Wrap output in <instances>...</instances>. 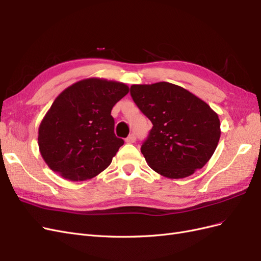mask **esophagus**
<instances>
[{
  "mask_svg": "<svg viewBox=\"0 0 261 261\" xmlns=\"http://www.w3.org/2000/svg\"><path fill=\"white\" fill-rule=\"evenodd\" d=\"M125 141H126V143H127V144L135 143V141H136V135H135V134H130V135L125 139Z\"/></svg>",
  "mask_w": 261,
  "mask_h": 261,
  "instance_id": "34e87169",
  "label": "esophagus"
}]
</instances>
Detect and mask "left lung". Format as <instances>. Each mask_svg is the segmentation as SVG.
Listing matches in <instances>:
<instances>
[{
	"label": "left lung",
	"mask_w": 261,
	"mask_h": 261,
	"mask_svg": "<svg viewBox=\"0 0 261 261\" xmlns=\"http://www.w3.org/2000/svg\"><path fill=\"white\" fill-rule=\"evenodd\" d=\"M130 96L153 125L140 148L153 171L184 178L210 160L221 130L218 114L206 102L167 82L133 85Z\"/></svg>",
	"instance_id": "obj_1"
}]
</instances>
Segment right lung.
<instances>
[{
  "instance_id": "add662e5",
  "label": "right lung",
  "mask_w": 261,
  "mask_h": 261,
  "mask_svg": "<svg viewBox=\"0 0 261 261\" xmlns=\"http://www.w3.org/2000/svg\"><path fill=\"white\" fill-rule=\"evenodd\" d=\"M128 90L123 83L88 78L62 91L39 126V149L48 167L74 181L106 170L124 144L114 134L112 108Z\"/></svg>"
}]
</instances>
